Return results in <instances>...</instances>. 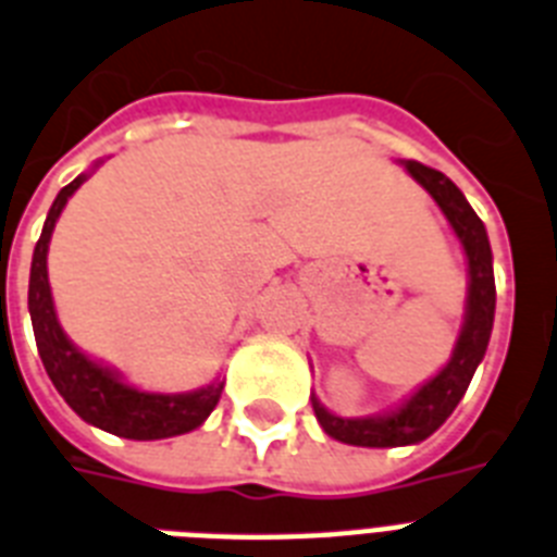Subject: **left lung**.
Here are the masks:
<instances>
[{"mask_svg":"<svg viewBox=\"0 0 557 557\" xmlns=\"http://www.w3.org/2000/svg\"><path fill=\"white\" fill-rule=\"evenodd\" d=\"M406 171L435 197V202L463 243L469 260L467 323L460 329L458 346L451 351L449 363L392 414H383V418H337L320 404L318 397H311V406H314V414H318L320 426L325 429V435H332L334 441L351 443V446H409V443L426 441L435 429H441L443 420L449 418L455 406L460 404V397L467 395L474 369L486 355L492 320H495L492 248L481 216L474 214L458 185L451 183L449 176H443L441 171L414 160L406 162Z\"/></svg>","mask_w":557,"mask_h":557,"instance_id":"8db88e82","label":"left lung"}]
</instances>
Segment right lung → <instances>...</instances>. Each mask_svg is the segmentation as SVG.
<instances>
[{
  "label": "right lung",
  "instance_id": "1",
  "mask_svg": "<svg viewBox=\"0 0 557 557\" xmlns=\"http://www.w3.org/2000/svg\"><path fill=\"white\" fill-rule=\"evenodd\" d=\"M83 183L85 176H76L74 183H67L57 194L48 220H45L42 237L36 239L34 263H30L28 309L45 372L79 418L106 429L111 435L131 437V441H160V437L185 435L200 426L214 411L216 400L223 395V383H211V386L188 392V395L137 392L128 383H122L114 372H108L76 346H71L59 325L51 283H48V243H51L53 225H57L67 197Z\"/></svg>",
  "mask_w": 557,
  "mask_h": 557
}]
</instances>
